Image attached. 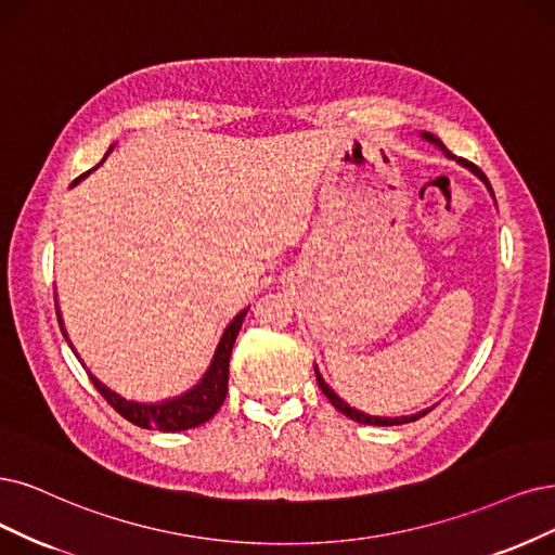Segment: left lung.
Masks as SVG:
<instances>
[{
	"instance_id": "obj_1",
	"label": "left lung",
	"mask_w": 555,
	"mask_h": 555,
	"mask_svg": "<svg viewBox=\"0 0 555 555\" xmlns=\"http://www.w3.org/2000/svg\"><path fill=\"white\" fill-rule=\"evenodd\" d=\"M425 141H429V143H435V146L448 157V159H455L457 164H462L464 169H468L470 173L474 176H478L482 182H485V188L489 190V194H491V198H494V190H491V184H489V180H487V176L476 167V164H470L468 159H462V157H455L453 153H450L443 143H441V139L439 137H435V134H429V132H423L421 134ZM315 377H318V384H320V388H322V393L330 398V402L338 409L340 414H345L347 418H352V421H357V423H363V425H379V427H391V425H404V423H414V421H418V418H423L427 412H433V406H427V409H423V412H416V414H412V416H396V418H391V416H371V414H363V412H359V409H354V406H350L347 404L334 388L326 384L324 379H322V375H320V371H318V365H315Z\"/></svg>"
}]
</instances>
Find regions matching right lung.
<instances>
[{
    "mask_svg": "<svg viewBox=\"0 0 555 555\" xmlns=\"http://www.w3.org/2000/svg\"><path fill=\"white\" fill-rule=\"evenodd\" d=\"M112 149H109V153H112ZM105 157H102V162H105ZM91 171H87L85 176H79L73 182V188L79 180H85ZM246 311H249V309L240 311L229 322V326H225L219 343H217V350H215V357L208 365V371L203 373V377L190 388V391H184L180 396H173V398H167V400H157V402H137V400H128V398H122L120 393L112 391L109 386H105L95 375H91V371H89V377H91L93 386L100 391V396L105 398L122 418L143 427V429H159V433H182V429L203 425L205 421H210L219 412V406L225 400V393H229V361H231L235 338H237V334L242 330V322L246 318ZM56 318H59L61 332H64V336L70 345V350L79 359L77 350H75L68 334H66L64 318H61L59 306H56Z\"/></svg>",
    "mask_w": 555,
    "mask_h": 555,
    "instance_id": "obj_1",
    "label": "right lung"
}]
</instances>
